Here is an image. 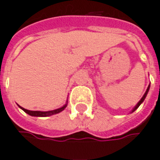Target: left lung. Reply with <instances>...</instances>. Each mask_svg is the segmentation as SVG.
Here are the masks:
<instances>
[{"instance_id": "8db88e82", "label": "left lung", "mask_w": 160, "mask_h": 160, "mask_svg": "<svg viewBox=\"0 0 160 160\" xmlns=\"http://www.w3.org/2000/svg\"><path fill=\"white\" fill-rule=\"evenodd\" d=\"M149 89H150V85H149V87H148V88H147V90H146V92H145V93H144V95H143V97H142V98H141V100H140V101H139V102H138V103H137V104H136V105H135V108H134V109L132 110V112H131V113L134 112H135V110H136L137 108H138V107H139V106H140L141 103H142V102H143V101H144V99H145L146 96H147V94H148V92H149Z\"/></svg>"}]
</instances>
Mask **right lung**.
<instances>
[{
	"label": "right lung",
	"instance_id": "right-lung-1",
	"mask_svg": "<svg viewBox=\"0 0 160 160\" xmlns=\"http://www.w3.org/2000/svg\"><path fill=\"white\" fill-rule=\"evenodd\" d=\"M19 106V105H18ZM67 106V102L62 106L61 108H58V109H56V110H53V111H48V112H41V111H29V110H26L25 108L21 107L19 106L25 112H26L27 114H29L31 116H34V117H48V116H51V115H54V114H57V113L61 112L62 111H63L65 107Z\"/></svg>",
	"mask_w": 160,
	"mask_h": 160
}]
</instances>
